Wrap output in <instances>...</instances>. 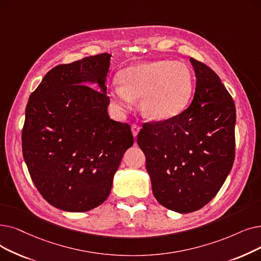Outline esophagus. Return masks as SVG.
<instances>
[{
	"label": "esophagus",
	"mask_w": 261,
	"mask_h": 261,
	"mask_svg": "<svg viewBox=\"0 0 261 261\" xmlns=\"http://www.w3.org/2000/svg\"><path fill=\"white\" fill-rule=\"evenodd\" d=\"M140 130H141V127H140V126H138L137 123H133L132 126H131V131H132V134H133V137H134V138H137V137H138V134H139Z\"/></svg>",
	"instance_id": "obj_1"
}]
</instances>
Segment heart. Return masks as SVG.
I'll return each mask as SVG.
<instances>
[{
  "label": "heart",
  "instance_id": "heart-1",
  "mask_svg": "<svg viewBox=\"0 0 261 261\" xmlns=\"http://www.w3.org/2000/svg\"><path fill=\"white\" fill-rule=\"evenodd\" d=\"M122 85L114 84L111 99L121 111L141 97L143 115L152 120L175 117L185 109L193 89L190 68L181 62L159 60L126 68L120 75Z\"/></svg>",
  "mask_w": 261,
  "mask_h": 261
}]
</instances>
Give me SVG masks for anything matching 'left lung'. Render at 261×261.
Listing matches in <instances>:
<instances>
[{
    "label": "left lung",
    "instance_id": "1",
    "mask_svg": "<svg viewBox=\"0 0 261 261\" xmlns=\"http://www.w3.org/2000/svg\"><path fill=\"white\" fill-rule=\"evenodd\" d=\"M196 76L188 109L169 119L147 122L138 134L152 193L179 213L202 208L218 194L234 160V102L212 69L190 59Z\"/></svg>",
    "mask_w": 261,
    "mask_h": 261
}]
</instances>
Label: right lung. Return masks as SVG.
<instances>
[{"label":"right lung","instance_id":"right-lung-1","mask_svg":"<svg viewBox=\"0 0 261 261\" xmlns=\"http://www.w3.org/2000/svg\"><path fill=\"white\" fill-rule=\"evenodd\" d=\"M111 56L102 53L54 67L27 106L22 152L29 173L42 197L64 211L85 212L101 205L134 143L129 124L108 114Z\"/></svg>","mask_w":261,"mask_h":261}]
</instances>
